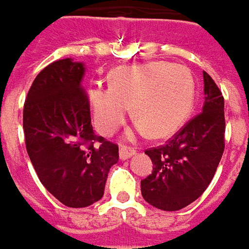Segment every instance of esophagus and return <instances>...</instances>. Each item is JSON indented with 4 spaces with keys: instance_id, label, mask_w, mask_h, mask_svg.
Wrapping results in <instances>:
<instances>
[{
    "instance_id": "34e87169",
    "label": "esophagus",
    "mask_w": 249,
    "mask_h": 249,
    "mask_svg": "<svg viewBox=\"0 0 249 249\" xmlns=\"http://www.w3.org/2000/svg\"><path fill=\"white\" fill-rule=\"evenodd\" d=\"M118 154H120V159L121 160H128L129 157H132L133 154H135V150L131 149V147H121Z\"/></svg>"
}]
</instances>
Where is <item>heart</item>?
<instances>
[{
    "label": "heart",
    "mask_w": 249,
    "mask_h": 249,
    "mask_svg": "<svg viewBox=\"0 0 249 249\" xmlns=\"http://www.w3.org/2000/svg\"><path fill=\"white\" fill-rule=\"evenodd\" d=\"M88 98L100 133L108 136L116 132L124 124L131 106L138 131L167 138L190 114L194 81L184 66L149 62L118 67L111 73L110 87H92Z\"/></svg>",
    "instance_id": "heart-1"
}]
</instances>
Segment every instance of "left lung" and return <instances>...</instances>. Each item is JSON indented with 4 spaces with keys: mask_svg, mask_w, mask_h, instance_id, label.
Masks as SVG:
<instances>
[{
    "mask_svg": "<svg viewBox=\"0 0 249 249\" xmlns=\"http://www.w3.org/2000/svg\"><path fill=\"white\" fill-rule=\"evenodd\" d=\"M204 75L202 113L159 147L144 151L153 172L141 182L143 198L162 211H179L210 186L225 150V99L208 73Z\"/></svg>",
    "mask_w": 249,
    "mask_h": 249,
    "instance_id": "left-lung-1",
    "label": "left lung"
}]
</instances>
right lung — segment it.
I'll use <instances>...</instances> for the list:
<instances>
[{"label":"right lung","instance_id":"right-lung-1","mask_svg":"<svg viewBox=\"0 0 249 249\" xmlns=\"http://www.w3.org/2000/svg\"><path fill=\"white\" fill-rule=\"evenodd\" d=\"M85 67L67 57L41 70L23 108L26 149L44 187L70 208H84L105 193L118 146L98 136L82 88Z\"/></svg>","mask_w":249,"mask_h":249}]
</instances>
